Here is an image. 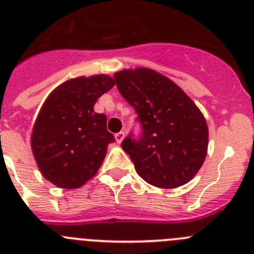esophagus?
Returning a JSON list of instances; mask_svg holds the SVG:
<instances>
[{
    "instance_id": "obj_1",
    "label": "esophagus",
    "mask_w": 254,
    "mask_h": 254,
    "mask_svg": "<svg viewBox=\"0 0 254 254\" xmlns=\"http://www.w3.org/2000/svg\"><path fill=\"white\" fill-rule=\"evenodd\" d=\"M124 137H125V132L124 131H120V132H118V134H115V140H117V142H122L123 140H124Z\"/></svg>"
}]
</instances>
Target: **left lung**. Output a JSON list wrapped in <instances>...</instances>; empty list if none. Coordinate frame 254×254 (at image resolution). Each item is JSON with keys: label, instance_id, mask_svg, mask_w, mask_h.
Here are the masks:
<instances>
[{"label": "left lung", "instance_id": "obj_1", "mask_svg": "<svg viewBox=\"0 0 254 254\" xmlns=\"http://www.w3.org/2000/svg\"><path fill=\"white\" fill-rule=\"evenodd\" d=\"M114 78L141 123V137L122 142L139 176L160 189L192 180L208 147L207 123L197 105L176 83L150 68L123 69Z\"/></svg>", "mask_w": 254, "mask_h": 254}]
</instances>
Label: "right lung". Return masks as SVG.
Listing matches in <instances>:
<instances>
[{
  "label": "right lung",
  "mask_w": 254,
  "mask_h": 254,
  "mask_svg": "<svg viewBox=\"0 0 254 254\" xmlns=\"http://www.w3.org/2000/svg\"><path fill=\"white\" fill-rule=\"evenodd\" d=\"M115 80L107 74L65 80L39 110L31 147L42 176L61 189H79L95 176L114 136L107 115L94 112L98 98Z\"/></svg>",
  "instance_id": "right-lung-1"
}]
</instances>
